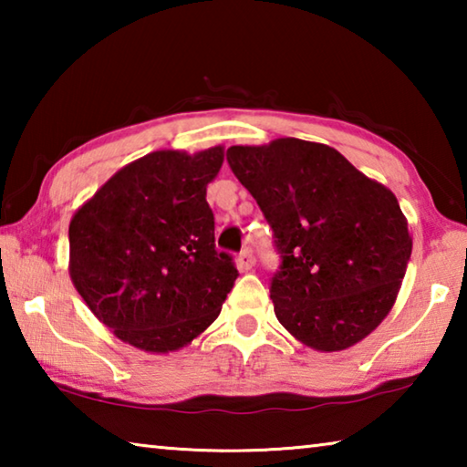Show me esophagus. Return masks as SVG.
Wrapping results in <instances>:
<instances>
[{
	"label": "esophagus",
	"mask_w": 467,
	"mask_h": 467,
	"mask_svg": "<svg viewBox=\"0 0 467 467\" xmlns=\"http://www.w3.org/2000/svg\"><path fill=\"white\" fill-rule=\"evenodd\" d=\"M253 265H255V255H253V251L249 247H244L239 253V270L247 272V270H251Z\"/></svg>",
	"instance_id": "obj_1"
}]
</instances>
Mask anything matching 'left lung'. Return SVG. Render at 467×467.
I'll use <instances>...</instances> for the list:
<instances>
[{"mask_svg":"<svg viewBox=\"0 0 467 467\" xmlns=\"http://www.w3.org/2000/svg\"><path fill=\"white\" fill-rule=\"evenodd\" d=\"M226 161L274 231L278 321L321 352L367 337L391 311L412 255L398 197L315 141L231 146Z\"/></svg>","mask_w":467,"mask_h":467,"instance_id":"obj_1","label":"left lung"}]
</instances>
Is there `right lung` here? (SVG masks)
Masks as SVG:
<instances>
[{"instance_id": "right-lung-1", "label": "right lung", "mask_w": 467, "mask_h": 467, "mask_svg": "<svg viewBox=\"0 0 467 467\" xmlns=\"http://www.w3.org/2000/svg\"><path fill=\"white\" fill-rule=\"evenodd\" d=\"M223 146L189 156L158 150L117 171L69 223V275L113 334L172 352L212 326L236 272L216 249L205 187Z\"/></svg>"}]
</instances>
